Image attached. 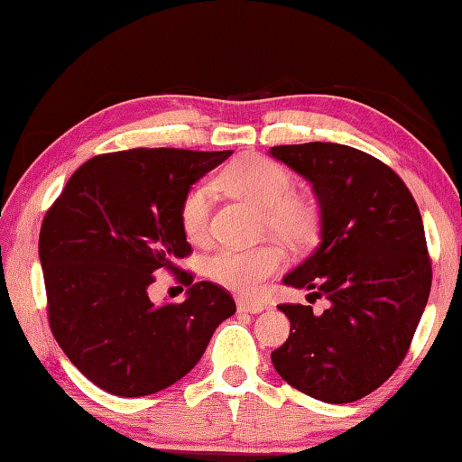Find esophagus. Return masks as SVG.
Returning a JSON list of instances; mask_svg holds the SVG:
<instances>
[{"label": "esophagus", "mask_w": 462, "mask_h": 462, "mask_svg": "<svg viewBox=\"0 0 462 462\" xmlns=\"http://www.w3.org/2000/svg\"><path fill=\"white\" fill-rule=\"evenodd\" d=\"M237 309L239 311H245V313H261L267 309L264 302H258V300H248V299H237Z\"/></svg>", "instance_id": "obj_1"}]
</instances>
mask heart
I'll use <instances>...</instances> for the list:
<instances>
[{
	"label": "heart",
	"instance_id": "heart-1",
	"mask_svg": "<svg viewBox=\"0 0 462 462\" xmlns=\"http://www.w3.org/2000/svg\"><path fill=\"white\" fill-rule=\"evenodd\" d=\"M217 187L231 198L244 199L263 210V229L283 239L290 248L309 250L321 236V208L311 195L290 191L292 174L280 163L258 153L233 160L218 174ZM180 226L191 242H204L210 226V191L195 185L180 201ZM286 263V254L273 242L248 250H218L208 261V275L220 286L252 296Z\"/></svg>",
	"mask_w": 462,
	"mask_h": 462
}]
</instances>
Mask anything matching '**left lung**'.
Listing matches in <instances>:
<instances>
[{
    "mask_svg": "<svg viewBox=\"0 0 462 462\" xmlns=\"http://www.w3.org/2000/svg\"><path fill=\"white\" fill-rule=\"evenodd\" d=\"M269 153L311 182L321 208V242L283 283L328 300L319 315L280 305L290 337L271 362L305 395L357 402L403 362L431 292L419 206L387 163L346 144H280Z\"/></svg>",
    "mask_w": 462,
    "mask_h": 462,
    "instance_id": "8db88e82",
    "label": "left lung"
}]
</instances>
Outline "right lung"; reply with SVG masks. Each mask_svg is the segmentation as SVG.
I'll use <instances>...</instances> for the list:
<instances>
[{
    "label": "right lung",
    "instance_id": "obj_1",
    "mask_svg": "<svg viewBox=\"0 0 462 462\" xmlns=\"http://www.w3.org/2000/svg\"><path fill=\"white\" fill-rule=\"evenodd\" d=\"M231 151L128 149L75 170L40 231L48 321L81 374L106 393L143 397L180 381L204 356L236 300L193 283L176 261L191 254L180 201ZM157 268L189 286L185 303L153 306Z\"/></svg>",
    "mask_w": 462,
    "mask_h": 462
}]
</instances>
